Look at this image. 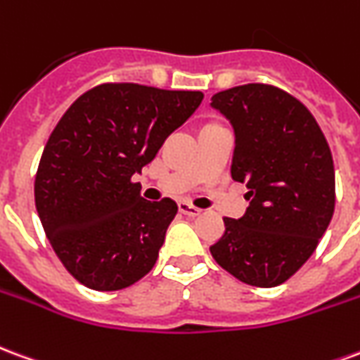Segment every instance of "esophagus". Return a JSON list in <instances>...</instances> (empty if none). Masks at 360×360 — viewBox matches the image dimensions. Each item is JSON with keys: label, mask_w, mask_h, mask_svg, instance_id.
Listing matches in <instances>:
<instances>
[{"label": "esophagus", "mask_w": 360, "mask_h": 360, "mask_svg": "<svg viewBox=\"0 0 360 360\" xmlns=\"http://www.w3.org/2000/svg\"><path fill=\"white\" fill-rule=\"evenodd\" d=\"M179 212L181 214H185V216H188V218H196V216H200V208H196V206H193L191 202H179Z\"/></svg>", "instance_id": "34e87169"}]
</instances>
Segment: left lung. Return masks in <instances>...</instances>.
I'll list each match as a JSON object with an SVG mask.
<instances>
[{
    "label": "left lung",
    "mask_w": 360,
    "mask_h": 360,
    "mask_svg": "<svg viewBox=\"0 0 360 360\" xmlns=\"http://www.w3.org/2000/svg\"><path fill=\"white\" fill-rule=\"evenodd\" d=\"M235 131L231 177L247 183L245 216L224 218L210 252L231 276L276 287L316 250L335 206L330 146L297 98L271 84H243L212 96Z\"/></svg>",
    "instance_id": "left-lung-1"
}]
</instances>
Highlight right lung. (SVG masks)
<instances>
[{"instance_id": "add662e5", "label": "right lung", "mask_w": 360, "mask_h": 360, "mask_svg": "<svg viewBox=\"0 0 360 360\" xmlns=\"http://www.w3.org/2000/svg\"><path fill=\"white\" fill-rule=\"evenodd\" d=\"M202 98L198 90L105 82L79 96L51 131L36 172V210L82 285L117 291L154 268L177 204L144 200L133 175Z\"/></svg>"}]
</instances>
